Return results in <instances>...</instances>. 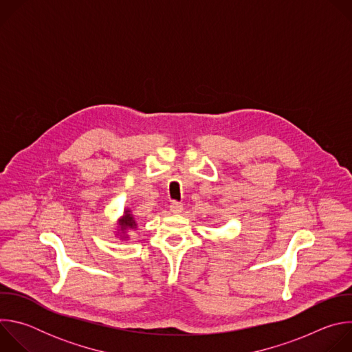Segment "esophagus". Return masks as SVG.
I'll return each mask as SVG.
<instances>
[{"label": "esophagus", "instance_id": "34e87169", "mask_svg": "<svg viewBox=\"0 0 352 352\" xmlns=\"http://www.w3.org/2000/svg\"><path fill=\"white\" fill-rule=\"evenodd\" d=\"M182 210H184V206H182V204H179V202H173V204L170 205V212L174 213V214H179Z\"/></svg>", "mask_w": 352, "mask_h": 352}]
</instances>
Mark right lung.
I'll list each match as a JSON object with an SVG mask.
<instances>
[{
  "label": "right lung",
  "mask_w": 352,
  "mask_h": 352,
  "mask_svg": "<svg viewBox=\"0 0 352 352\" xmlns=\"http://www.w3.org/2000/svg\"><path fill=\"white\" fill-rule=\"evenodd\" d=\"M136 221L133 219V216L131 214V210L129 209H125L124 210V216L118 220V227H120V234H121V238H128L126 236V231L128 230H136Z\"/></svg>",
  "instance_id": "obj_1"
}]
</instances>
